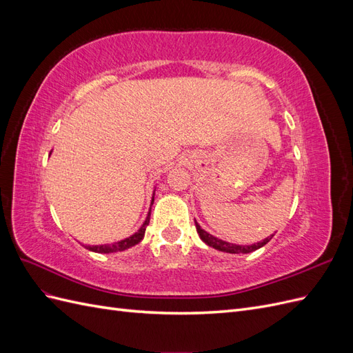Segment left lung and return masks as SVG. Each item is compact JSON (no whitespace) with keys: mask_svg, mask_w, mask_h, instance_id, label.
<instances>
[{"mask_svg":"<svg viewBox=\"0 0 353 353\" xmlns=\"http://www.w3.org/2000/svg\"><path fill=\"white\" fill-rule=\"evenodd\" d=\"M194 222H196L197 234H199V237L201 239V241H205V243L209 245V248H213V249H216V250H219V252H225V253H234V254H239V253H250V252H254V250H258V249L263 248V245L274 237V234H272V236L266 237L265 240H262V241H259V243L249 244V245H248V244H245V245H243V244H234V243L223 241V240H221V239H218V237H215V236H212V234L206 232L205 230H203V228L199 225V222H197L196 219H194Z\"/></svg>","mask_w":353,"mask_h":353,"instance_id":"8db88e82","label":"left lung"}]
</instances>
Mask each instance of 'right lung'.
Returning a JSON list of instances; mask_svg holds the SVG:
<instances>
[{
	"label": "right lung",
	"instance_id": "right-lung-1",
	"mask_svg": "<svg viewBox=\"0 0 353 353\" xmlns=\"http://www.w3.org/2000/svg\"><path fill=\"white\" fill-rule=\"evenodd\" d=\"M51 154V153H50ZM154 201V191H153V197H152V205ZM152 205H150V210L147 213V218L143 222V225L138 228L137 232H134L132 236L126 237L121 241H116V243H110V244H100V245H88V244H82L85 249H88L91 252L95 253H116V252H123L126 249H131L134 248L135 244L140 243L144 239V234H145V228L148 225V222H150V212H152Z\"/></svg>",
	"mask_w": 353,
	"mask_h": 353
}]
</instances>
